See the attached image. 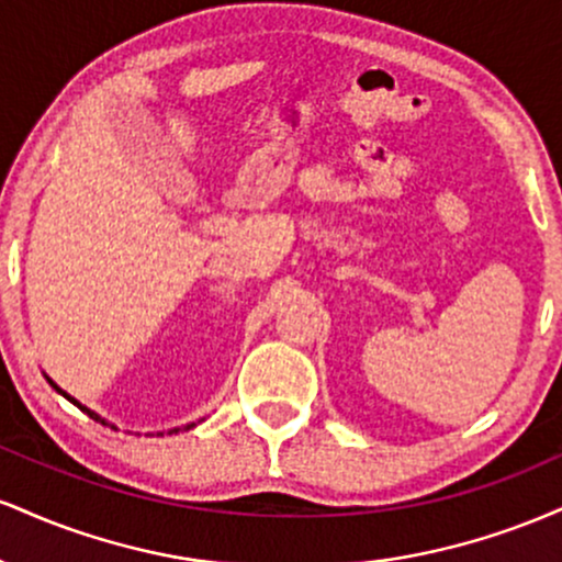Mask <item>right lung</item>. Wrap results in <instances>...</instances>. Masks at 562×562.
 Instances as JSON below:
<instances>
[{
    "label": "right lung",
    "mask_w": 562,
    "mask_h": 562,
    "mask_svg": "<svg viewBox=\"0 0 562 562\" xmlns=\"http://www.w3.org/2000/svg\"><path fill=\"white\" fill-rule=\"evenodd\" d=\"M44 378H47V383H49V385H53V389H55L57 393H60V396H66L70 404H76V406H79V409H81V412H87V415H89V417H92V420H97V423H102V425H111V428H115V425H113V423H108V420H105V417H100V415H97V412H92V409H89V406H83L81 402H76V398H74V396H70V393H66V391H63V389H60V385H57L53 378H49V375H44ZM190 428H195V423L184 425V430H190ZM169 434H179V428H173V430H169Z\"/></svg>",
    "instance_id": "right-lung-1"
}]
</instances>
